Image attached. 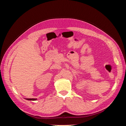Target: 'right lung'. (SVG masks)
I'll list each match as a JSON object with an SVG mask.
<instances>
[{
    "instance_id": "add662e5",
    "label": "right lung",
    "mask_w": 126,
    "mask_h": 126,
    "mask_svg": "<svg viewBox=\"0 0 126 126\" xmlns=\"http://www.w3.org/2000/svg\"><path fill=\"white\" fill-rule=\"evenodd\" d=\"M26 99L28 100H36V98H26Z\"/></svg>"
}]
</instances>
